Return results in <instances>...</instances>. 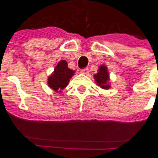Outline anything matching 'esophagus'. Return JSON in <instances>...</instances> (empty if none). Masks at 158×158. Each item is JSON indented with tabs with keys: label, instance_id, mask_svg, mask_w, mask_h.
Instances as JSON below:
<instances>
[{
	"label": "esophagus",
	"instance_id": "obj_1",
	"mask_svg": "<svg viewBox=\"0 0 158 158\" xmlns=\"http://www.w3.org/2000/svg\"><path fill=\"white\" fill-rule=\"evenodd\" d=\"M80 72L82 74H84V75H87V74L89 73V69H88L87 68H86V69H81Z\"/></svg>",
	"mask_w": 158,
	"mask_h": 158
}]
</instances>
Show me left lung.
<instances>
[{"mask_svg":"<svg viewBox=\"0 0 158 158\" xmlns=\"http://www.w3.org/2000/svg\"><path fill=\"white\" fill-rule=\"evenodd\" d=\"M95 82L104 89H108L111 87L109 82V74L106 65H101L98 68V73L94 75Z\"/></svg>","mask_w":158,"mask_h":158,"instance_id":"8db88e82","label":"left lung"}]
</instances>
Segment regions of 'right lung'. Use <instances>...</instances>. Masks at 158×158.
Returning a JSON list of instances; mask_svg holds the SVG:
<instances>
[{
	"label": "right lung",
	"instance_id": "1",
	"mask_svg": "<svg viewBox=\"0 0 158 158\" xmlns=\"http://www.w3.org/2000/svg\"><path fill=\"white\" fill-rule=\"evenodd\" d=\"M75 75V71L68 67L66 60H62L48 78V86L56 92H61L69 85V80Z\"/></svg>",
	"mask_w": 158,
	"mask_h": 158
}]
</instances>
